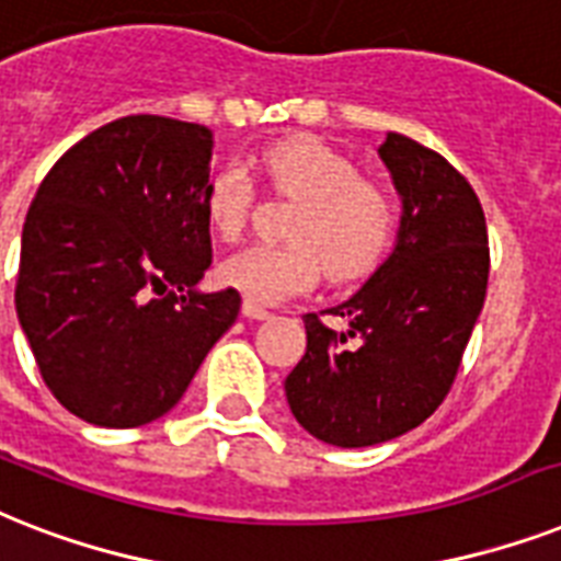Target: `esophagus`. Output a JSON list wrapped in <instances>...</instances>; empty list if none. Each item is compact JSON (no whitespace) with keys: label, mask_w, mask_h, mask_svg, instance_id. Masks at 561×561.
Returning a JSON list of instances; mask_svg holds the SVG:
<instances>
[{"label":"esophagus","mask_w":561,"mask_h":561,"mask_svg":"<svg viewBox=\"0 0 561 561\" xmlns=\"http://www.w3.org/2000/svg\"><path fill=\"white\" fill-rule=\"evenodd\" d=\"M243 316L245 318H254V321H266L272 312L268 309H263L260 304H252V301H243Z\"/></svg>","instance_id":"1"}]
</instances>
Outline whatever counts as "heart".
Wrapping results in <instances>:
<instances>
[{
    "mask_svg": "<svg viewBox=\"0 0 561 561\" xmlns=\"http://www.w3.org/2000/svg\"><path fill=\"white\" fill-rule=\"evenodd\" d=\"M260 170L277 194L301 199L289 219L293 243H254L219 266V277L252 304H280L312 289L324 268L333 280L367 275L385 257L397 208L382 187L362 179L347 156L316 138H286L260 153ZM254 203L245 168L226 164L205 191V217L222 240L243 231Z\"/></svg>",
    "mask_w": 561,
    "mask_h": 561,
    "instance_id": "b5f03b06",
    "label": "heart"
}]
</instances>
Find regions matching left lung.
Masks as SVG:
<instances>
[{
    "label": "left lung",
    "instance_id": "left-lung-1",
    "mask_svg": "<svg viewBox=\"0 0 561 561\" xmlns=\"http://www.w3.org/2000/svg\"><path fill=\"white\" fill-rule=\"evenodd\" d=\"M379 159L402 199L393 252L347 301L304 316L307 353L286 402L316 440L365 449L428 420L458 376L490 277L486 219L472 185L440 153L388 133ZM357 344L346 347V339Z\"/></svg>",
    "mask_w": 561,
    "mask_h": 561
}]
</instances>
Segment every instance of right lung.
<instances>
[{
	"mask_svg": "<svg viewBox=\"0 0 561 561\" xmlns=\"http://www.w3.org/2000/svg\"><path fill=\"white\" fill-rule=\"evenodd\" d=\"M214 133L127 115L43 179L22 226L16 318L48 391L101 428L153 423L182 400L240 293H203Z\"/></svg>",
	"mask_w": 561,
	"mask_h": 561,
	"instance_id": "obj_1",
	"label": "right lung"
}]
</instances>
